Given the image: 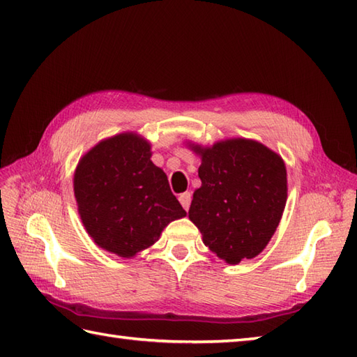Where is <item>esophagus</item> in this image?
I'll use <instances>...</instances> for the list:
<instances>
[{
    "label": "esophagus",
    "instance_id": "1",
    "mask_svg": "<svg viewBox=\"0 0 357 357\" xmlns=\"http://www.w3.org/2000/svg\"><path fill=\"white\" fill-rule=\"evenodd\" d=\"M179 202H181V206L184 207V210H188V207H190V202H192V193L190 192L181 193L179 195Z\"/></svg>",
    "mask_w": 357,
    "mask_h": 357
}]
</instances>
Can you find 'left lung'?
<instances>
[{"mask_svg":"<svg viewBox=\"0 0 357 357\" xmlns=\"http://www.w3.org/2000/svg\"><path fill=\"white\" fill-rule=\"evenodd\" d=\"M193 150L202 158V185L193 193L188 218L201 230L204 244L221 259H252L268 244L285 208L282 158L248 139Z\"/></svg>","mask_w":357,"mask_h":357,"instance_id":"8db88e82","label":"left lung"}]
</instances>
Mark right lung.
Masks as SVG:
<instances>
[{
  "label": "right lung",
  "instance_id": "1",
  "mask_svg": "<svg viewBox=\"0 0 357 357\" xmlns=\"http://www.w3.org/2000/svg\"><path fill=\"white\" fill-rule=\"evenodd\" d=\"M150 156L147 141L123 133L95 146L75 172L82 224L98 245L121 257L155 244L167 224L185 216Z\"/></svg>",
  "mask_w": 357,
  "mask_h": 357
}]
</instances>
